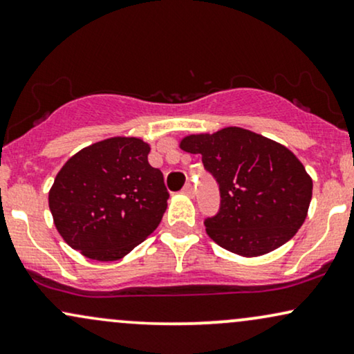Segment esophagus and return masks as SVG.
I'll return each mask as SVG.
<instances>
[{
    "label": "esophagus",
    "mask_w": 354,
    "mask_h": 354,
    "mask_svg": "<svg viewBox=\"0 0 354 354\" xmlns=\"http://www.w3.org/2000/svg\"><path fill=\"white\" fill-rule=\"evenodd\" d=\"M182 192H184V194L189 195V197H194V194H195L194 185H192L190 182H189V184H185V187H184V189H182Z\"/></svg>",
    "instance_id": "esophagus-1"
}]
</instances>
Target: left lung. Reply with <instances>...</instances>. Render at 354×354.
<instances>
[{
  "label": "left lung",
  "mask_w": 354,
  "mask_h": 354,
  "mask_svg": "<svg viewBox=\"0 0 354 354\" xmlns=\"http://www.w3.org/2000/svg\"><path fill=\"white\" fill-rule=\"evenodd\" d=\"M202 154L220 189V208L205 218L216 244L241 256H261L297 233L312 200V178L279 142L243 128H225L182 141Z\"/></svg>",
  "instance_id": "left-lung-1"
}]
</instances>
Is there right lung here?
I'll return each instance as SVG.
<instances>
[{
	"label": "right lung",
	"mask_w": 354,
	"mask_h": 354,
	"mask_svg": "<svg viewBox=\"0 0 354 354\" xmlns=\"http://www.w3.org/2000/svg\"><path fill=\"white\" fill-rule=\"evenodd\" d=\"M149 144L111 138L65 162L49 192V208L67 244L97 261L128 254L159 226L169 192L147 162Z\"/></svg>",
	"instance_id": "1"
}]
</instances>
